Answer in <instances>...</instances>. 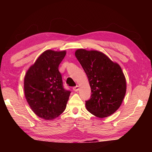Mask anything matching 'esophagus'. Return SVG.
<instances>
[{"label": "esophagus", "mask_w": 152, "mask_h": 152, "mask_svg": "<svg viewBox=\"0 0 152 152\" xmlns=\"http://www.w3.org/2000/svg\"><path fill=\"white\" fill-rule=\"evenodd\" d=\"M73 90L75 92H77L79 90V86H74V87H73Z\"/></svg>", "instance_id": "esophagus-1"}]
</instances>
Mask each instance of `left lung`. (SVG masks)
<instances>
[{
    "instance_id": "1",
    "label": "left lung",
    "mask_w": 152,
    "mask_h": 152,
    "mask_svg": "<svg viewBox=\"0 0 152 152\" xmlns=\"http://www.w3.org/2000/svg\"><path fill=\"white\" fill-rule=\"evenodd\" d=\"M75 56L91 88L86 109L97 117L110 116L120 107L126 92V80L120 66L98 51L79 49Z\"/></svg>"
}]
</instances>
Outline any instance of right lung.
I'll return each mask as SVG.
<instances>
[{
	"label": "right lung",
	"mask_w": 152,
	"mask_h": 152,
	"mask_svg": "<svg viewBox=\"0 0 152 152\" xmlns=\"http://www.w3.org/2000/svg\"><path fill=\"white\" fill-rule=\"evenodd\" d=\"M66 53V51H44L25 74L27 101L33 111L45 120H52L61 115L70 96L71 91L64 88L58 70Z\"/></svg>",
	"instance_id": "1"
}]
</instances>
